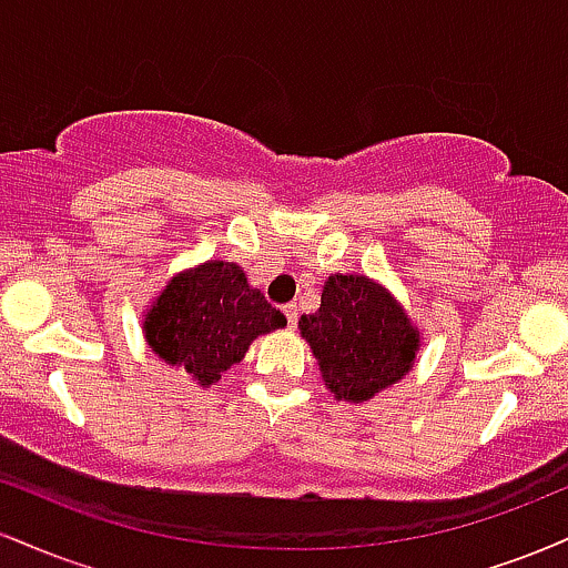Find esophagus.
I'll use <instances>...</instances> for the list:
<instances>
[{
    "label": "esophagus",
    "mask_w": 568,
    "mask_h": 568,
    "mask_svg": "<svg viewBox=\"0 0 568 568\" xmlns=\"http://www.w3.org/2000/svg\"><path fill=\"white\" fill-rule=\"evenodd\" d=\"M283 312H285V317H288V325H291V328H296V321H298V310H296V304H285V306H283Z\"/></svg>",
    "instance_id": "1"
}]
</instances>
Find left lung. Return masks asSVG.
Returning <instances> with one entry per match:
<instances>
[{"mask_svg": "<svg viewBox=\"0 0 568 568\" xmlns=\"http://www.w3.org/2000/svg\"><path fill=\"white\" fill-rule=\"evenodd\" d=\"M302 336L338 400L363 403L414 366L419 334L387 291L363 275H334L321 310L302 315Z\"/></svg>", "mask_w": 568, "mask_h": 568, "instance_id": "obj_1", "label": "left lung"}]
</instances>
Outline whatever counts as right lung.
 Segmentation results:
<instances>
[{"label":"right lung","instance_id":"right-lung-1","mask_svg":"<svg viewBox=\"0 0 568 568\" xmlns=\"http://www.w3.org/2000/svg\"><path fill=\"white\" fill-rule=\"evenodd\" d=\"M283 325V312L247 285L237 264L207 262L165 285L143 328L162 361L211 387L243 361L253 338Z\"/></svg>","mask_w":568,"mask_h":568}]
</instances>
